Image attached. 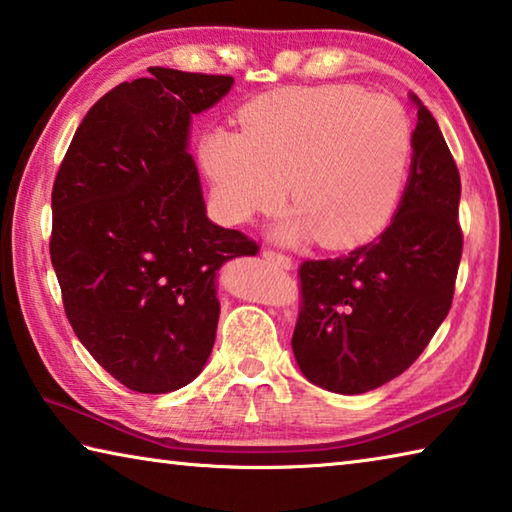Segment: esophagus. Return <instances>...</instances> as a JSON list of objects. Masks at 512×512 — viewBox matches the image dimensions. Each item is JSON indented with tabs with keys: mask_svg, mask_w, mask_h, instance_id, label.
<instances>
[{
	"mask_svg": "<svg viewBox=\"0 0 512 512\" xmlns=\"http://www.w3.org/2000/svg\"><path fill=\"white\" fill-rule=\"evenodd\" d=\"M262 257L268 259V262L277 264L280 268H287V271H289V268H293V259L289 255H284V253H277V250H264Z\"/></svg>",
	"mask_w": 512,
	"mask_h": 512,
	"instance_id": "1",
	"label": "esophagus"
}]
</instances>
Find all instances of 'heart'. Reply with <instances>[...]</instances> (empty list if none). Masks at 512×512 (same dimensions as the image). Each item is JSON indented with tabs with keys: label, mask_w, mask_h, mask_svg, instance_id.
Instances as JSON below:
<instances>
[{
	"label": "heart",
	"mask_w": 512,
	"mask_h": 512,
	"mask_svg": "<svg viewBox=\"0 0 512 512\" xmlns=\"http://www.w3.org/2000/svg\"><path fill=\"white\" fill-rule=\"evenodd\" d=\"M239 119L241 133L216 126L201 140L225 221L273 212L289 189L296 210L277 239L318 235L327 248H350L393 216L411 155V126L395 99L352 85L291 88L248 103Z\"/></svg>",
	"instance_id": "b5f03b06"
}]
</instances>
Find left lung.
<instances>
[{"label": "left lung", "mask_w": 512, "mask_h": 512, "mask_svg": "<svg viewBox=\"0 0 512 512\" xmlns=\"http://www.w3.org/2000/svg\"><path fill=\"white\" fill-rule=\"evenodd\" d=\"M418 108L411 171L391 225L339 259L300 266L291 348L311 384L368 393L411 366L447 318L463 253L461 176L438 121Z\"/></svg>", "instance_id": "8db88e82"}]
</instances>
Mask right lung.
Masks as SVG:
<instances>
[{"mask_svg": "<svg viewBox=\"0 0 512 512\" xmlns=\"http://www.w3.org/2000/svg\"><path fill=\"white\" fill-rule=\"evenodd\" d=\"M121 83L76 128L51 192L49 253L74 334L137 393H171L210 359L216 271L255 255L207 219L189 126L232 76L151 67Z\"/></svg>", "mask_w": 512, "mask_h": 512, "instance_id": "add662e5", "label": "right lung"}]
</instances>
